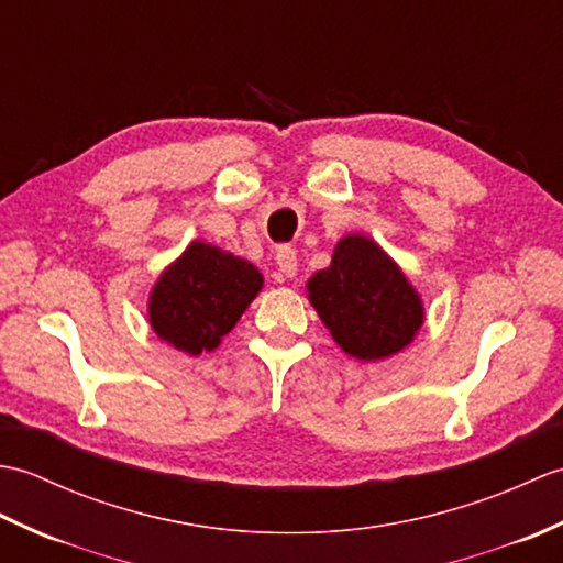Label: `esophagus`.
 Here are the masks:
<instances>
[{"instance_id":"obj_1","label":"esophagus","mask_w":563,"mask_h":563,"mask_svg":"<svg viewBox=\"0 0 563 563\" xmlns=\"http://www.w3.org/2000/svg\"><path fill=\"white\" fill-rule=\"evenodd\" d=\"M275 263H278V271L285 278H295L297 275V254L290 246H280L278 254H275Z\"/></svg>"}]
</instances>
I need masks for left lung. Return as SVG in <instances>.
Listing matches in <instances>:
<instances>
[{"instance_id": "left-lung-1", "label": "left lung", "mask_w": 563, "mask_h": 563, "mask_svg": "<svg viewBox=\"0 0 563 563\" xmlns=\"http://www.w3.org/2000/svg\"><path fill=\"white\" fill-rule=\"evenodd\" d=\"M307 297L341 351L363 363L401 353L426 321L399 263L361 232L339 239L329 268L307 280Z\"/></svg>"}]
</instances>
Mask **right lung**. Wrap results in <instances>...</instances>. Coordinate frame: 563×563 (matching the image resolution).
<instances>
[{"label":"right lung","mask_w":563,"mask_h":563,"mask_svg":"<svg viewBox=\"0 0 563 563\" xmlns=\"http://www.w3.org/2000/svg\"><path fill=\"white\" fill-rule=\"evenodd\" d=\"M261 288L263 275L254 263L194 239L152 285L150 327L186 355L210 353L236 327Z\"/></svg>","instance_id":"obj_1"}]
</instances>
